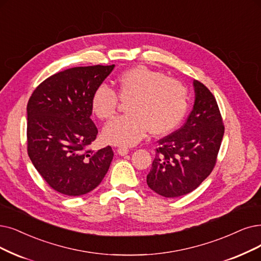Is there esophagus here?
<instances>
[{
	"label": "esophagus",
	"instance_id": "34e87169",
	"mask_svg": "<svg viewBox=\"0 0 261 261\" xmlns=\"http://www.w3.org/2000/svg\"><path fill=\"white\" fill-rule=\"evenodd\" d=\"M117 151H118V154L121 155V156L126 155V154H128V152H129V150H128L126 147H119Z\"/></svg>",
	"mask_w": 261,
	"mask_h": 261
}]
</instances>
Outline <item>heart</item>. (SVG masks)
I'll return each mask as SVG.
<instances>
[{"mask_svg": "<svg viewBox=\"0 0 261 261\" xmlns=\"http://www.w3.org/2000/svg\"><path fill=\"white\" fill-rule=\"evenodd\" d=\"M119 99L129 101L127 114L109 122L102 129V139L121 147L137 144L149 129L153 135L170 133L181 123L189 107L187 90L181 81L144 66L122 72L116 92L99 85L91 97L92 111L99 120H109L117 112Z\"/></svg>", "mask_w": 261, "mask_h": 261, "instance_id": "b5f03b06", "label": "heart"}]
</instances>
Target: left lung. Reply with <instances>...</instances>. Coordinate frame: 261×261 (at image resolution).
I'll return each mask as SVG.
<instances>
[{
	"instance_id": "left-lung-1",
	"label": "left lung",
	"mask_w": 261,
	"mask_h": 261,
	"mask_svg": "<svg viewBox=\"0 0 261 261\" xmlns=\"http://www.w3.org/2000/svg\"><path fill=\"white\" fill-rule=\"evenodd\" d=\"M195 102L183 126L159 140L152 168L147 175L150 189L166 198L196 190L212 172L224 136V124L210 90L194 80Z\"/></svg>"
}]
</instances>
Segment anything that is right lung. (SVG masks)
Returning a JSON list of instances; mask_svg holds the SVG:
<instances>
[{
    "instance_id": "1",
    "label": "right lung",
    "mask_w": 261,
    "mask_h": 261,
    "mask_svg": "<svg viewBox=\"0 0 261 261\" xmlns=\"http://www.w3.org/2000/svg\"><path fill=\"white\" fill-rule=\"evenodd\" d=\"M114 65L72 67L47 78L31 95L28 154L38 173L66 196L88 194L106 175L113 151H92L97 128L91 119V97Z\"/></svg>"
}]
</instances>
